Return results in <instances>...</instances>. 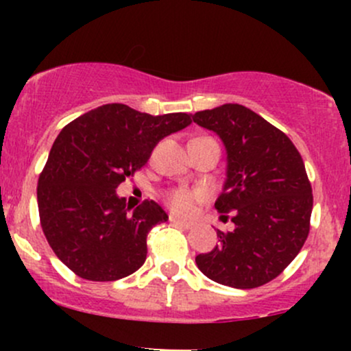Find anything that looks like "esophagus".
<instances>
[{"label":"esophagus","instance_id":"34e87169","mask_svg":"<svg viewBox=\"0 0 351 351\" xmlns=\"http://www.w3.org/2000/svg\"><path fill=\"white\" fill-rule=\"evenodd\" d=\"M170 221H171V223L178 224V226H181V228H184V229H191V228H195V223H191V221L180 219V217H176V216H170Z\"/></svg>","mask_w":351,"mask_h":351}]
</instances>
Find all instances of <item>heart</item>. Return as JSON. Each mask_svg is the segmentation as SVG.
I'll use <instances>...</instances> for the list:
<instances>
[{
	"instance_id": "heart-1",
	"label": "heart",
	"mask_w": 351,
	"mask_h": 351,
	"mask_svg": "<svg viewBox=\"0 0 351 351\" xmlns=\"http://www.w3.org/2000/svg\"><path fill=\"white\" fill-rule=\"evenodd\" d=\"M203 198V193L191 191V189H173L167 195V203L176 215H189L195 209L196 201Z\"/></svg>"
}]
</instances>
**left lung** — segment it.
Listing matches in <instances>:
<instances>
[{
	"label": "left lung",
	"mask_w": 351,
	"mask_h": 351,
	"mask_svg": "<svg viewBox=\"0 0 351 351\" xmlns=\"http://www.w3.org/2000/svg\"><path fill=\"white\" fill-rule=\"evenodd\" d=\"M193 122L219 136L226 178L215 208L234 229L217 231L219 244L198 254L208 279L254 289L276 279L295 259L308 236L312 188L300 153L289 136L239 104L196 112Z\"/></svg>",
	"instance_id": "8db88e82"
}]
</instances>
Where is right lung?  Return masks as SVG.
<instances>
[{
	"mask_svg": "<svg viewBox=\"0 0 351 351\" xmlns=\"http://www.w3.org/2000/svg\"><path fill=\"white\" fill-rule=\"evenodd\" d=\"M191 123L188 114L153 117L106 104L60 130L39 176L38 206L47 243L72 272L108 282L147 259V234L168 215L155 201L132 211L115 189L134 176L165 136Z\"/></svg>",
	"mask_w": 351,
	"mask_h": 351,
	"instance_id": "obj_1",
	"label": "right lung"
}]
</instances>
